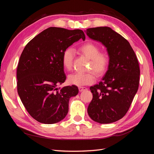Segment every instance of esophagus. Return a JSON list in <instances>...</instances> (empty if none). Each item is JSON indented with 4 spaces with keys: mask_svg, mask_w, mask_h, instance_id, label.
<instances>
[{
    "mask_svg": "<svg viewBox=\"0 0 154 154\" xmlns=\"http://www.w3.org/2000/svg\"><path fill=\"white\" fill-rule=\"evenodd\" d=\"M87 88L86 87H81V86H79V91L82 92V91H84L85 90H86Z\"/></svg>",
    "mask_w": 154,
    "mask_h": 154,
    "instance_id": "esophagus-1",
    "label": "esophagus"
}]
</instances>
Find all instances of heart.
I'll list each match as a JSON object with an SVG mask.
<instances>
[{
	"label": "heart",
	"instance_id": "heart-1",
	"mask_svg": "<svg viewBox=\"0 0 154 154\" xmlns=\"http://www.w3.org/2000/svg\"><path fill=\"white\" fill-rule=\"evenodd\" d=\"M79 50L87 58L90 59L88 69H93L96 75L101 76L106 72L109 64L108 57L106 54L100 53V49L94 43L87 42L79 48ZM74 55L75 51L72 48H68L64 51L62 64L66 69H71ZM68 81L69 84L81 86L93 83L95 81V75L92 72L85 73H74L69 75Z\"/></svg>",
	"mask_w": 154,
	"mask_h": 154
}]
</instances>
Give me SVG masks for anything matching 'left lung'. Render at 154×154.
<instances>
[{"label": "left lung", "instance_id": "left-lung-1", "mask_svg": "<svg viewBox=\"0 0 154 154\" xmlns=\"http://www.w3.org/2000/svg\"><path fill=\"white\" fill-rule=\"evenodd\" d=\"M85 32L106 47L109 57L108 70L102 81L90 87L93 99L88 113L100 124L112 123L125 116L138 90V60L129 42L109 27L88 28Z\"/></svg>", "mask_w": 154, "mask_h": 154}]
</instances>
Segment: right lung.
<instances>
[{
    "label": "right lung",
    "mask_w": 154,
    "mask_h": 154,
    "mask_svg": "<svg viewBox=\"0 0 154 154\" xmlns=\"http://www.w3.org/2000/svg\"><path fill=\"white\" fill-rule=\"evenodd\" d=\"M85 35L81 29L50 27L32 39L20 57L17 70V91L29 115L43 124L57 123L67 115L69 99L77 86L58 88L66 80L64 51Z\"/></svg>",
    "instance_id": "add662e5"
}]
</instances>
